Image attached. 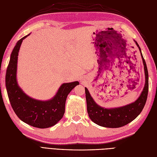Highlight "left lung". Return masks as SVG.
<instances>
[{
    "label": "left lung",
    "instance_id": "obj_1",
    "mask_svg": "<svg viewBox=\"0 0 157 157\" xmlns=\"http://www.w3.org/2000/svg\"><path fill=\"white\" fill-rule=\"evenodd\" d=\"M136 44L139 48L144 65L145 75V84L143 92L137 100L129 105L118 108L105 109L99 106L94 101L88 90L85 88V94L87 103V111L90 119L98 125L106 128H119L130 123L138 116L145 105L149 90V75L145 61L141 54V48L136 41Z\"/></svg>",
    "mask_w": 157,
    "mask_h": 157
}]
</instances>
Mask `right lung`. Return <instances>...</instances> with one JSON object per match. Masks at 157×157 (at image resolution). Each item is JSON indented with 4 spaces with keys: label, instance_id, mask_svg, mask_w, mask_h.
<instances>
[{
    "label": "right lung",
    "instance_id": "1",
    "mask_svg": "<svg viewBox=\"0 0 157 157\" xmlns=\"http://www.w3.org/2000/svg\"><path fill=\"white\" fill-rule=\"evenodd\" d=\"M29 35L18 40L12 50L6 70V86L12 107L18 118L33 127L46 128L55 125L62 118L68 94L79 82L63 84L56 96L48 101L36 100L27 96L18 86L16 71L18 52L21 42Z\"/></svg>",
    "mask_w": 157,
    "mask_h": 157
}]
</instances>
